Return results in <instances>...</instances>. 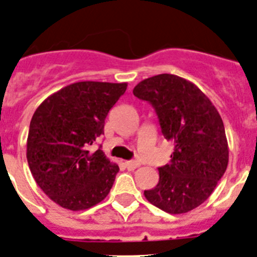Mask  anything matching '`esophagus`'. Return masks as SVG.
<instances>
[{
    "label": "esophagus",
    "instance_id": "obj_1",
    "mask_svg": "<svg viewBox=\"0 0 257 257\" xmlns=\"http://www.w3.org/2000/svg\"><path fill=\"white\" fill-rule=\"evenodd\" d=\"M138 166H140V163H137V161H125V168L128 170H136Z\"/></svg>",
    "mask_w": 257,
    "mask_h": 257
}]
</instances>
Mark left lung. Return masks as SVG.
Wrapping results in <instances>:
<instances>
[{
	"instance_id": "1",
	"label": "left lung",
	"mask_w": 257,
	"mask_h": 257,
	"mask_svg": "<svg viewBox=\"0 0 257 257\" xmlns=\"http://www.w3.org/2000/svg\"><path fill=\"white\" fill-rule=\"evenodd\" d=\"M133 94L152 103L164 137L174 143L169 164L159 168V183L145 191V197L169 214L196 209L210 197L228 166L220 114L197 85L174 74L147 78Z\"/></svg>"
}]
</instances>
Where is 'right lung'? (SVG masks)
Returning <instances> with one entry per match:
<instances>
[{"mask_svg": "<svg viewBox=\"0 0 257 257\" xmlns=\"http://www.w3.org/2000/svg\"><path fill=\"white\" fill-rule=\"evenodd\" d=\"M128 83L77 82L48 96L34 111L27 140L32 175L46 195L71 211L100 203L119 172L102 150L89 146L103 133L110 108Z\"/></svg>", "mask_w": 257, "mask_h": 257, "instance_id": "right-lung-1", "label": "right lung"}]
</instances>
